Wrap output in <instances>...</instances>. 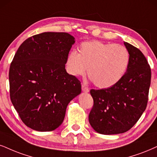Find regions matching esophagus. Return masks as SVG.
Masks as SVG:
<instances>
[{
    "instance_id": "1",
    "label": "esophagus",
    "mask_w": 157,
    "mask_h": 157,
    "mask_svg": "<svg viewBox=\"0 0 157 157\" xmlns=\"http://www.w3.org/2000/svg\"><path fill=\"white\" fill-rule=\"evenodd\" d=\"M82 91L84 92H89V91H90V90H89V88L87 87V86H85L84 84H82Z\"/></svg>"
}]
</instances>
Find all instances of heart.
I'll list each match as a JSON object with an SVG mask.
<instances>
[{
	"mask_svg": "<svg viewBox=\"0 0 157 157\" xmlns=\"http://www.w3.org/2000/svg\"><path fill=\"white\" fill-rule=\"evenodd\" d=\"M129 63L127 48L119 44L93 40L79 46L78 53L71 51L66 59V69L74 76L88 75L96 86L111 87L122 78Z\"/></svg>",
	"mask_w": 157,
	"mask_h": 157,
	"instance_id": "1",
	"label": "heart"
}]
</instances>
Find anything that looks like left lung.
<instances>
[{
	"instance_id": "1",
	"label": "left lung",
	"mask_w": 157,
	"mask_h": 157,
	"mask_svg": "<svg viewBox=\"0 0 157 157\" xmlns=\"http://www.w3.org/2000/svg\"><path fill=\"white\" fill-rule=\"evenodd\" d=\"M129 54L127 72L114 86L91 90L93 107L89 121L97 132L124 133L136 124L146 110L151 84L150 65L138 48L124 42Z\"/></svg>"
}]
</instances>
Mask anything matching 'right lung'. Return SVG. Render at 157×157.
I'll use <instances>...</instances> for the list:
<instances>
[{
    "label": "right lung",
    "mask_w": 157,
    "mask_h": 157,
    "mask_svg": "<svg viewBox=\"0 0 157 157\" xmlns=\"http://www.w3.org/2000/svg\"><path fill=\"white\" fill-rule=\"evenodd\" d=\"M75 38L67 33L35 35L21 44L9 69L11 102L23 123L40 132L57 129L67 106L82 92L81 82L66 72Z\"/></svg>",
    "instance_id": "obj_1"
}]
</instances>
